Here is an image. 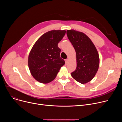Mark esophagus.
Returning <instances> with one entry per match:
<instances>
[{
  "instance_id": "34e87169",
  "label": "esophagus",
  "mask_w": 122,
  "mask_h": 122,
  "mask_svg": "<svg viewBox=\"0 0 122 122\" xmlns=\"http://www.w3.org/2000/svg\"><path fill=\"white\" fill-rule=\"evenodd\" d=\"M65 63H66V64H67V63H68V59H65Z\"/></svg>"
}]
</instances>
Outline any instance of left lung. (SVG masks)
Listing matches in <instances>:
<instances>
[{
  "label": "left lung",
  "mask_w": 122,
  "mask_h": 122,
  "mask_svg": "<svg viewBox=\"0 0 122 122\" xmlns=\"http://www.w3.org/2000/svg\"><path fill=\"white\" fill-rule=\"evenodd\" d=\"M67 35L76 53V68L71 73L76 81L85 84L91 81L99 66L98 51L91 40L82 32L70 30Z\"/></svg>",
  "instance_id": "1"
}]
</instances>
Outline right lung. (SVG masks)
<instances>
[{"mask_svg":"<svg viewBox=\"0 0 122 122\" xmlns=\"http://www.w3.org/2000/svg\"><path fill=\"white\" fill-rule=\"evenodd\" d=\"M65 30H52L42 35L35 42L28 57V66L34 79L47 84L56 78L65 61L60 58L58 43L65 36Z\"/></svg>","mask_w":122,"mask_h":122,"instance_id":"right-lung-1","label":"right lung"}]
</instances>
